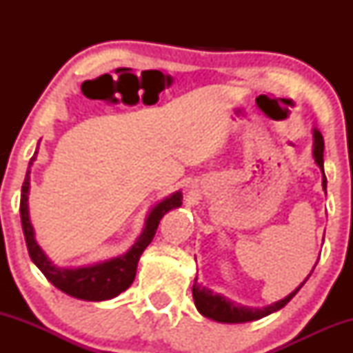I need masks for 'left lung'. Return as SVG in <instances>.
<instances>
[{
    "instance_id": "obj_1",
    "label": "left lung",
    "mask_w": 353,
    "mask_h": 353,
    "mask_svg": "<svg viewBox=\"0 0 353 353\" xmlns=\"http://www.w3.org/2000/svg\"><path fill=\"white\" fill-rule=\"evenodd\" d=\"M314 159L320 168V171H322V188L323 190H327V177H325V172H323V137L317 129H314ZM305 281H303L292 294L287 295L285 299L270 303V305L267 307H262V309L241 305V303L230 301V299L224 297V295L214 294L212 290L208 289V287L197 283V277L194 279L192 297H194V303H196L197 310H199L204 317L216 320V322H222V323H244V322H252V320H259L265 317V315L272 314V312L281 310L282 307H285L287 302H290V299H292L294 295L302 289V285L305 283Z\"/></svg>"
}]
</instances>
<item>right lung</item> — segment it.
Masks as SVG:
<instances>
[{"label": "right lung", "instance_id": "obj_1", "mask_svg": "<svg viewBox=\"0 0 353 353\" xmlns=\"http://www.w3.org/2000/svg\"><path fill=\"white\" fill-rule=\"evenodd\" d=\"M36 154L31 157L30 165H28L26 177H24L21 188V202H19V214H21V225L24 232V241H26L28 252H30L31 261L36 267L44 274V277L50 281L56 289L61 292L71 295V297L81 299V301H109V299L117 297L121 292H124L136 277L137 262H139L141 254L144 249L151 244V241L156 236L157 225L165 212L171 209L181 208L182 204V192L171 194L156 204L145 219V225L143 234L137 237L134 245L128 252L119 255V257L109 259V261L98 262V264L78 267V269H64V267L54 265L48 259V255L43 252L41 247L38 245L34 239V230L30 221V210H28V194H30V168L33 165Z\"/></svg>", "mask_w": 353, "mask_h": 353}]
</instances>
